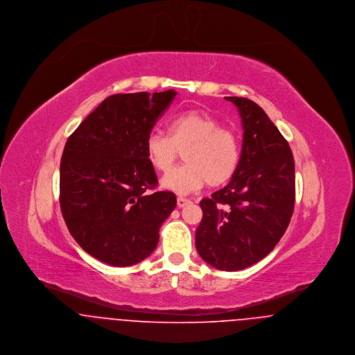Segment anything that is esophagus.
Returning <instances> with one entry per match:
<instances>
[{
    "label": "esophagus",
    "mask_w": 355,
    "mask_h": 355,
    "mask_svg": "<svg viewBox=\"0 0 355 355\" xmlns=\"http://www.w3.org/2000/svg\"><path fill=\"white\" fill-rule=\"evenodd\" d=\"M190 203V200H187V198H183V197H179L178 198V206L179 207H184L186 205H189Z\"/></svg>",
    "instance_id": "esophagus-1"
}]
</instances>
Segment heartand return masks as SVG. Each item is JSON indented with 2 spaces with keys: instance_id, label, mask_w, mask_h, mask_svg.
<instances>
[{
  "instance_id": "b5f03b06",
  "label": "heart",
  "mask_w": 355,
  "mask_h": 355,
  "mask_svg": "<svg viewBox=\"0 0 355 355\" xmlns=\"http://www.w3.org/2000/svg\"><path fill=\"white\" fill-rule=\"evenodd\" d=\"M183 150L184 164L168 172L161 186L178 194H189L205 183L211 187L227 183L236 172L241 148L236 134L207 113L187 110L168 123V135L152 132L145 144L149 164L166 172Z\"/></svg>"
}]
</instances>
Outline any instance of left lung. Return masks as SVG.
I'll use <instances>...</instances> for the list:
<instances>
[{"label":"left lung","instance_id":"1","mask_svg":"<svg viewBox=\"0 0 355 355\" xmlns=\"http://www.w3.org/2000/svg\"><path fill=\"white\" fill-rule=\"evenodd\" d=\"M243 127L241 161L230 183L200 202L196 248L220 270L245 269L270 253L284 235L295 202V164L288 142L262 107L225 97Z\"/></svg>","mask_w":355,"mask_h":355}]
</instances>
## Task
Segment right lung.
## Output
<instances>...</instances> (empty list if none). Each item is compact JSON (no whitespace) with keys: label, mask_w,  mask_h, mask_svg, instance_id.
I'll list each match as a JSON object with an SVG mask.
<instances>
[{"label":"right lung","mask_w":355,"mask_h":355,"mask_svg":"<svg viewBox=\"0 0 355 355\" xmlns=\"http://www.w3.org/2000/svg\"><path fill=\"white\" fill-rule=\"evenodd\" d=\"M175 90L107 97L68 138L60 164V207L86 252L130 266L154 252L159 227L176 206L157 186L145 144Z\"/></svg>","instance_id":"1"}]
</instances>
